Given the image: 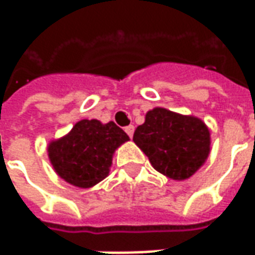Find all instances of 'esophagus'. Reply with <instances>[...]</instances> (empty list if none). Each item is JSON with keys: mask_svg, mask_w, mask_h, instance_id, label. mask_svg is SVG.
Segmentation results:
<instances>
[{"mask_svg": "<svg viewBox=\"0 0 255 255\" xmlns=\"http://www.w3.org/2000/svg\"><path fill=\"white\" fill-rule=\"evenodd\" d=\"M133 131H135V127H133V126H128V127H126V132L128 133L129 138H132Z\"/></svg>", "mask_w": 255, "mask_h": 255, "instance_id": "obj_1", "label": "esophagus"}]
</instances>
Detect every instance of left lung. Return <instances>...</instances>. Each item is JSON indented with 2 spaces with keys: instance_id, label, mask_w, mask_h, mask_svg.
Here are the masks:
<instances>
[{
  "instance_id": "8db88e82",
  "label": "left lung",
  "mask_w": 255,
  "mask_h": 255,
  "mask_svg": "<svg viewBox=\"0 0 255 255\" xmlns=\"http://www.w3.org/2000/svg\"><path fill=\"white\" fill-rule=\"evenodd\" d=\"M133 142L149 157L155 171L173 180H186L203 165L210 153V132L194 116L165 108L146 113L144 123L133 132Z\"/></svg>"
}]
</instances>
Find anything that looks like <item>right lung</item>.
I'll use <instances>...</instances> for the list:
<instances>
[{"mask_svg": "<svg viewBox=\"0 0 255 255\" xmlns=\"http://www.w3.org/2000/svg\"><path fill=\"white\" fill-rule=\"evenodd\" d=\"M127 140V133L113 122L80 120L65 136L49 143L47 154L61 179L90 188L109 175L115 150Z\"/></svg>", "mask_w": 255, "mask_h": 255, "instance_id": "obj_1", "label": "right lung"}]
</instances>
